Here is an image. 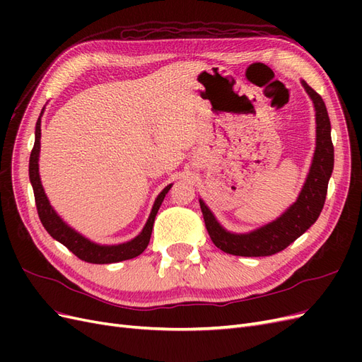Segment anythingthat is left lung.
I'll return each instance as SVG.
<instances>
[{
  "instance_id": "obj_1",
  "label": "left lung",
  "mask_w": 362,
  "mask_h": 362,
  "mask_svg": "<svg viewBox=\"0 0 362 362\" xmlns=\"http://www.w3.org/2000/svg\"><path fill=\"white\" fill-rule=\"evenodd\" d=\"M315 108V151L310 173L299 193V198L276 221H273L247 234H234L216 221L202 199H199L206 231L213 243L226 254L237 257H269L286 249L299 238L319 218L327 182L334 169V145L331 139V120L322 96L302 81Z\"/></svg>"
}]
</instances>
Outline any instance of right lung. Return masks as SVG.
Masks as SVG:
<instances>
[{
	"label": "right lung",
	"mask_w": 362,
	"mask_h": 362,
	"mask_svg": "<svg viewBox=\"0 0 362 362\" xmlns=\"http://www.w3.org/2000/svg\"><path fill=\"white\" fill-rule=\"evenodd\" d=\"M42 116V113H40ZM40 116L37 119L36 124V139H35V146L31 149L30 154V166H28V173H30V181L33 185V192H35V199H36V206H37V214L43 228L47 229L48 234L56 238L57 242H60L63 246H66L74 255L78 257L80 259L86 262H92V264H110V262H119V261H125L136 258L144 252L151 240L152 234V226H154L156 216L158 213V208L164 199V196L168 194L170 190L172 184H169L168 187H164L163 192L157 196V199L154 202V206H152V211L149 214L148 222L145 228L141 229V233L131 240V242L122 243V245H115V246H101L96 245L90 240H87L81 234H78L64 223L60 216L54 211V208L49 205V201L47 198L45 192H43L40 177H39V151H40Z\"/></svg>",
	"instance_id": "add662e5"
}]
</instances>
